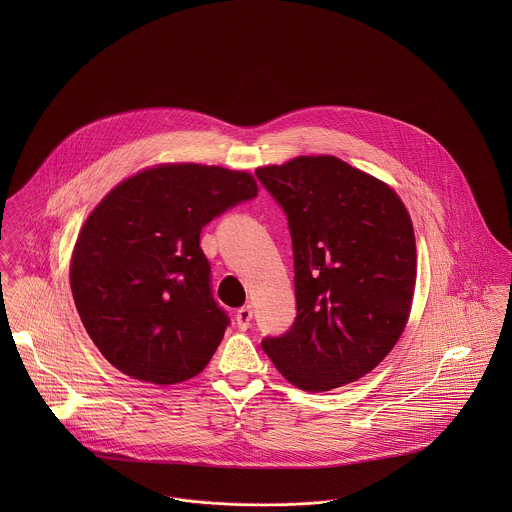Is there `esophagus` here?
Listing matches in <instances>:
<instances>
[{
    "label": "esophagus",
    "mask_w": 512,
    "mask_h": 512,
    "mask_svg": "<svg viewBox=\"0 0 512 512\" xmlns=\"http://www.w3.org/2000/svg\"><path fill=\"white\" fill-rule=\"evenodd\" d=\"M252 307L250 305H244V307H240L238 311H236V325H238V329L240 331H246L248 327H250V323H252Z\"/></svg>",
    "instance_id": "obj_1"
}]
</instances>
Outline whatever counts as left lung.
I'll use <instances>...</instances> for the list:
<instances>
[{"label": "left lung", "mask_w": 512, "mask_h": 512, "mask_svg": "<svg viewBox=\"0 0 512 512\" xmlns=\"http://www.w3.org/2000/svg\"><path fill=\"white\" fill-rule=\"evenodd\" d=\"M288 219L297 315L262 349L293 386L355 382L396 345L416 286V238L400 197L333 155L256 169Z\"/></svg>", "instance_id": "8db88e82"}]
</instances>
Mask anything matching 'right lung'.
<instances>
[{
	"mask_svg": "<svg viewBox=\"0 0 512 512\" xmlns=\"http://www.w3.org/2000/svg\"><path fill=\"white\" fill-rule=\"evenodd\" d=\"M256 195L250 173L177 163L146 169L102 199L78 234L71 290L110 365L153 384L209 365L230 317L213 297L201 230Z\"/></svg>",
	"mask_w": 512,
	"mask_h": 512,
	"instance_id": "obj_1",
	"label": "right lung"
}]
</instances>
